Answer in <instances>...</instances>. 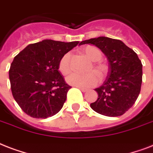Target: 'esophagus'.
<instances>
[{"label": "esophagus", "instance_id": "34e87169", "mask_svg": "<svg viewBox=\"0 0 153 153\" xmlns=\"http://www.w3.org/2000/svg\"><path fill=\"white\" fill-rule=\"evenodd\" d=\"M78 88H80L81 91H82L83 93H85V92H87L88 88H81V87H78Z\"/></svg>", "mask_w": 153, "mask_h": 153}]
</instances>
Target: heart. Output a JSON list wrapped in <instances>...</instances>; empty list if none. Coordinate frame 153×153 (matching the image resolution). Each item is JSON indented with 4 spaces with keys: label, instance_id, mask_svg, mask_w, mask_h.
<instances>
[{
    "label": "heart",
    "instance_id": "1",
    "mask_svg": "<svg viewBox=\"0 0 153 153\" xmlns=\"http://www.w3.org/2000/svg\"><path fill=\"white\" fill-rule=\"evenodd\" d=\"M83 53H85V55L90 60L93 61L92 65H90L88 67V71L94 69L101 76L105 75L107 71V68L102 62L100 61L102 58L101 51L95 46H87L83 48ZM70 60V53H66L60 59V61L58 64V69L63 75H67L71 71ZM96 72L91 71L85 74L73 73L66 77V81L69 85L76 86V87H93V86L97 85L100 80V76L98 75V72Z\"/></svg>",
    "mask_w": 153,
    "mask_h": 153
}]
</instances>
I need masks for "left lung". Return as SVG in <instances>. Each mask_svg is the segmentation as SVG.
Here are the masks:
<instances>
[{"label":"left lung","instance_id":"8db88e82","mask_svg":"<svg viewBox=\"0 0 153 153\" xmlns=\"http://www.w3.org/2000/svg\"><path fill=\"white\" fill-rule=\"evenodd\" d=\"M99 48L108 60V73L100 87L96 88L97 100L90 104L95 112L107 117H118L135 104L140 92L142 64L132 48L121 41L105 36L81 41Z\"/></svg>","mask_w":153,"mask_h":153}]
</instances>
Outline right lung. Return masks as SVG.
Instances as JSON below:
<instances>
[{
  "label": "right lung",
  "mask_w": 153,
  "mask_h": 153,
  "mask_svg": "<svg viewBox=\"0 0 153 153\" xmlns=\"http://www.w3.org/2000/svg\"><path fill=\"white\" fill-rule=\"evenodd\" d=\"M78 44L44 40L28 45L14 57L9 72L12 93L26 114L45 119L62 108L72 87L60 75L58 64Z\"/></svg>",
  "instance_id": "1"
}]
</instances>
